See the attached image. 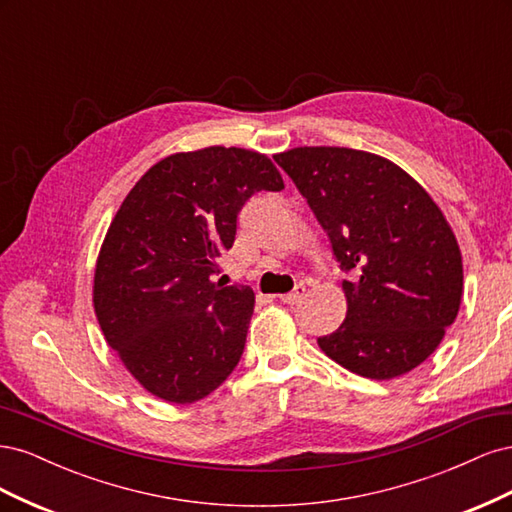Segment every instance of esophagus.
Returning a JSON list of instances; mask_svg holds the SVG:
<instances>
[{"mask_svg":"<svg viewBox=\"0 0 512 512\" xmlns=\"http://www.w3.org/2000/svg\"><path fill=\"white\" fill-rule=\"evenodd\" d=\"M303 294H305V286L303 284H299L297 288H294L292 292H288V294H282V303H286V305H297V303H301V299H303Z\"/></svg>","mask_w":512,"mask_h":512,"instance_id":"esophagus-1","label":"esophagus"}]
</instances>
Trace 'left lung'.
<instances>
[{"label":"left lung","instance_id":"8db88e82","mask_svg":"<svg viewBox=\"0 0 512 512\" xmlns=\"http://www.w3.org/2000/svg\"><path fill=\"white\" fill-rule=\"evenodd\" d=\"M329 235L344 280L342 327L320 350L352 374L391 380L421 365L459 312L463 265L433 198L391 160L348 147L273 156Z\"/></svg>","mask_w":512,"mask_h":512}]
</instances>
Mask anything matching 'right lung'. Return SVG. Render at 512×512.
<instances>
[{
	"label": "right lung",
	"mask_w": 512,
	"mask_h": 512,
	"mask_svg": "<svg viewBox=\"0 0 512 512\" xmlns=\"http://www.w3.org/2000/svg\"><path fill=\"white\" fill-rule=\"evenodd\" d=\"M280 192L258 151L173 153L136 181L106 230L94 275L100 329L145 391L194 404L232 374L254 312L250 286L213 282L256 192Z\"/></svg>",
	"instance_id": "1"
}]
</instances>
